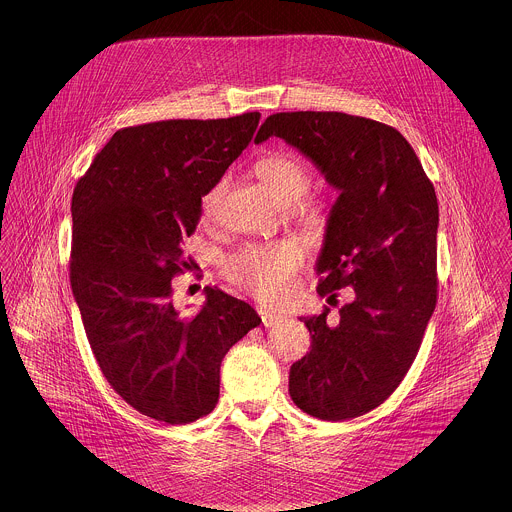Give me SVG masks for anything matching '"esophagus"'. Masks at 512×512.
Returning <instances> with one entry per match:
<instances>
[{
    "label": "esophagus",
    "mask_w": 512,
    "mask_h": 512,
    "mask_svg": "<svg viewBox=\"0 0 512 512\" xmlns=\"http://www.w3.org/2000/svg\"><path fill=\"white\" fill-rule=\"evenodd\" d=\"M258 313H260V317H262V323H264V327H274V325H278L284 317L280 315V313H274V311H268V309H258Z\"/></svg>",
    "instance_id": "1"
}]
</instances>
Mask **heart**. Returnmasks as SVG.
<instances>
[{"mask_svg": "<svg viewBox=\"0 0 512 512\" xmlns=\"http://www.w3.org/2000/svg\"><path fill=\"white\" fill-rule=\"evenodd\" d=\"M256 173L274 197L293 205L299 213H309V205L299 201L309 185L311 173L305 161L290 151H274L258 159ZM228 179L219 181L203 197V215L213 219L226 193ZM303 262V252L293 242L278 244H248L230 254L224 262L228 280L266 303H280L292 288L293 274Z\"/></svg>", "mask_w": 512, "mask_h": 512, "instance_id": "heart-1", "label": "heart"}]
</instances>
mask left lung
Instances as JSON below:
<instances>
[{
	"label": "left lung",
	"instance_id": "obj_1",
	"mask_svg": "<svg viewBox=\"0 0 512 512\" xmlns=\"http://www.w3.org/2000/svg\"><path fill=\"white\" fill-rule=\"evenodd\" d=\"M282 138L339 189L317 260L319 295L355 299L299 317L311 351L290 368L305 414L341 422L380 406L414 363L438 301L436 191L416 151L392 126L343 112H280L256 144Z\"/></svg>",
	"mask_w": 512,
	"mask_h": 512
}]
</instances>
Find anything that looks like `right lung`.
Wrapping results in <instances>:
<instances>
[{"label": "right lung", "instance_id": "1", "mask_svg": "<svg viewBox=\"0 0 512 512\" xmlns=\"http://www.w3.org/2000/svg\"><path fill=\"white\" fill-rule=\"evenodd\" d=\"M258 122L260 112H246L122 128L76 181L69 266L90 349L110 386L157 422L211 414L224 355L262 323L246 301L209 286L203 309L181 317L171 288L191 270L181 242L201 199Z\"/></svg>", "mask_w": 512, "mask_h": 512}]
</instances>
